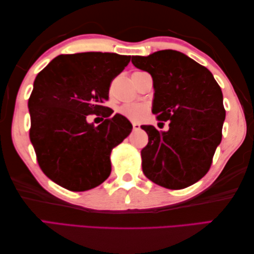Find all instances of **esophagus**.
I'll return each mask as SVG.
<instances>
[{"instance_id": "34e87169", "label": "esophagus", "mask_w": 254, "mask_h": 254, "mask_svg": "<svg viewBox=\"0 0 254 254\" xmlns=\"http://www.w3.org/2000/svg\"><path fill=\"white\" fill-rule=\"evenodd\" d=\"M132 126H133V130H134V131H135V130H138V128L141 127H139V124H138V123H136V122H133V123H132Z\"/></svg>"}]
</instances>
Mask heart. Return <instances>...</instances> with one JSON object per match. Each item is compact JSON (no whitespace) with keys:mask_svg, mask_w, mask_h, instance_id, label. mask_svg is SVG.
<instances>
[{"mask_svg":"<svg viewBox=\"0 0 254 254\" xmlns=\"http://www.w3.org/2000/svg\"><path fill=\"white\" fill-rule=\"evenodd\" d=\"M146 111V106H144L142 104H126L119 108V112H120L122 116L127 117V119H130V120L133 121L142 120Z\"/></svg>","mask_w":254,"mask_h":254,"instance_id":"1","label":"heart"}]
</instances>
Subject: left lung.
<instances>
[{
	"label": "left lung",
	"mask_w": 254,
	"mask_h": 254,
	"mask_svg": "<svg viewBox=\"0 0 254 254\" xmlns=\"http://www.w3.org/2000/svg\"><path fill=\"white\" fill-rule=\"evenodd\" d=\"M132 63L153 78L152 112L170 121L168 131L141 127L148 135L141 150L144 175L171 190L192 186L206 175L222 142V89L206 67L179 51L135 56Z\"/></svg>",
	"instance_id": "obj_1"
}]
</instances>
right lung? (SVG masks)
<instances>
[{"instance_id":"1","label":"right lung","mask_w":254,"mask_h":254,"mask_svg":"<svg viewBox=\"0 0 254 254\" xmlns=\"http://www.w3.org/2000/svg\"><path fill=\"white\" fill-rule=\"evenodd\" d=\"M130 60L108 52L61 55L37 75L28 100L29 136L41 170L57 185L87 191L110 176L111 150L132 124L119 113L109 118L113 110L104 104L111 80ZM88 114L106 120L95 127Z\"/></svg>"}]
</instances>
